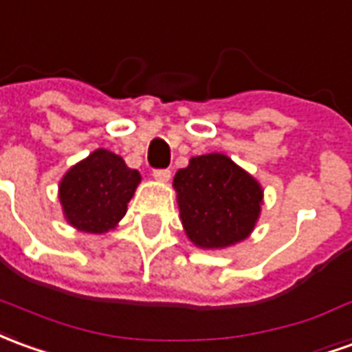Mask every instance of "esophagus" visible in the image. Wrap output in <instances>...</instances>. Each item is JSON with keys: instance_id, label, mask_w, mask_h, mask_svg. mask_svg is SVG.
I'll list each match as a JSON object with an SVG mask.
<instances>
[{"instance_id": "1", "label": "esophagus", "mask_w": 352, "mask_h": 352, "mask_svg": "<svg viewBox=\"0 0 352 352\" xmlns=\"http://www.w3.org/2000/svg\"><path fill=\"white\" fill-rule=\"evenodd\" d=\"M152 177H154L156 181L166 183V181L171 179V171H169V169H154V171H152Z\"/></svg>"}]
</instances>
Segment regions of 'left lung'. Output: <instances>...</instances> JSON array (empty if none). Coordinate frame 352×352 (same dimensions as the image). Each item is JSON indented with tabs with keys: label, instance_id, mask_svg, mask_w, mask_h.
Returning a JSON list of instances; mask_svg holds the SVG:
<instances>
[{
	"label": "left lung",
	"instance_id": "left-lung-1",
	"mask_svg": "<svg viewBox=\"0 0 352 352\" xmlns=\"http://www.w3.org/2000/svg\"><path fill=\"white\" fill-rule=\"evenodd\" d=\"M177 190L183 227L200 248H227L248 238L261 211L263 190L225 154H204L179 169Z\"/></svg>",
	"mask_w": 352,
	"mask_h": 352
}]
</instances>
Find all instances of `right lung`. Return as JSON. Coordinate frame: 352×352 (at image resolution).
I'll use <instances>...</instances> for the list:
<instances>
[{"label":"right lung","mask_w":352,"mask_h":352,"mask_svg":"<svg viewBox=\"0 0 352 352\" xmlns=\"http://www.w3.org/2000/svg\"><path fill=\"white\" fill-rule=\"evenodd\" d=\"M141 175L114 152L99 148L76 164L60 183V204L72 227L107 232L124 217Z\"/></svg>","instance_id":"1"}]
</instances>
